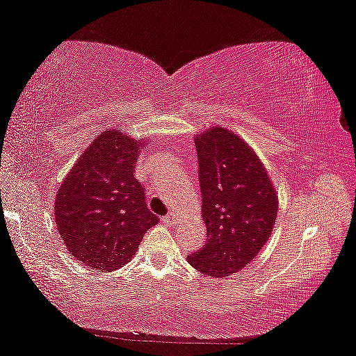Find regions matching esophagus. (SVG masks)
<instances>
[{"mask_svg":"<svg viewBox=\"0 0 356 356\" xmlns=\"http://www.w3.org/2000/svg\"><path fill=\"white\" fill-rule=\"evenodd\" d=\"M163 222H166L168 226H174V225H176V222H177V215L174 213V212H170V213H168V215L165 216V218H163Z\"/></svg>","mask_w":356,"mask_h":356,"instance_id":"esophagus-1","label":"esophagus"}]
</instances>
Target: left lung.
I'll use <instances>...</instances> for the list:
<instances>
[{"label": "left lung", "mask_w": 356, "mask_h": 356, "mask_svg": "<svg viewBox=\"0 0 356 356\" xmlns=\"http://www.w3.org/2000/svg\"><path fill=\"white\" fill-rule=\"evenodd\" d=\"M207 242L186 261L202 275L227 278L246 267L272 236L278 195L259 155L221 125L195 135Z\"/></svg>", "instance_id": "obj_1"}]
</instances>
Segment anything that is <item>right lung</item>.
I'll use <instances>...</instances> for the list:
<instances>
[{"mask_svg": "<svg viewBox=\"0 0 356 356\" xmlns=\"http://www.w3.org/2000/svg\"><path fill=\"white\" fill-rule=\"evenodd\" d=\"M119 129L104 130L83 150L55 197L64 245L88 268L113 272L130 262L147 229L159 222L135 177L144 144Z\"/></svg>", "mask_w": 356, "mask_h": 356, "instance_id": "right-lung-1", "label": "right lung"}]
</instances>
